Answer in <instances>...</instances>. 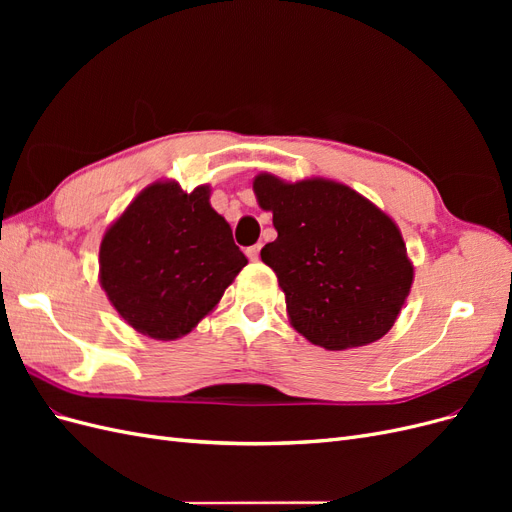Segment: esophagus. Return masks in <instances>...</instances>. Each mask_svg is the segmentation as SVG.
I'll return each mask as SVG.
<instances>
[{
  "instance_id": "esophagus-1",
  "label": "esophagus",
  "mask_w": 512,
  "mask_h": 512,
  "mask_svg": "<svg viewBox=\"0 0 512 512\" xmlns=\"http://www.w3.org/2000/svg\"><path fill=\"white\" fill-rule=\"evenodd\" d=\"M247 258L254 260V262L260 258V243H258V245H252V247H247Z\"/></svg>"
}]
</instances>
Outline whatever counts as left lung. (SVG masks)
I'll return each mask as SVG.
<instances>
[{"label": "left lung", "instance_id": "left-lung-1", "mask_svg": "<svg viewBox=\"0 0 512 512\" xmlns=\"http://www.w3.org/2000/svg\"><path fill=\"white\" fill-rule=\"evenodd\" d=\"M277 239L262 247L286 294L288 320L307 342L348 350L378 342L404 307L414 267L391 215L344 183L254 177Z\"/></svg>", "mask_w": 512, "mask_h": 512}]
</instances>
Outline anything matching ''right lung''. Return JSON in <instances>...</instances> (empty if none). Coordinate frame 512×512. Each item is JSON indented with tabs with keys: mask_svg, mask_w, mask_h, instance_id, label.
<instances>
[{
	"mask_svg": "<svg viewBox=\"0 0 512 512\" xmlns=\"http://www.w3.org/2000/svg\"><path fill=\"white\" fill-rule=\"evenodd\" d=\"M209 196V185L153 181L106 228L100 286L134 331L162 342L188 335L247 265Z\"/></svg>",
	"mask_w": 512,
	"mask_h": 512,
	"instance_id": "1",
	"label": "right lung"
}]
</instances>
